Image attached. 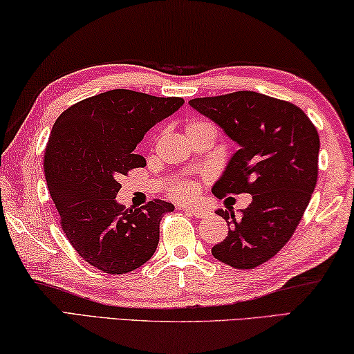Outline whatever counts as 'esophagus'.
Here are the masks:
<instances>
[{
	"mask_svg": "<svg viewBox=\"0 0 354 354\" xmlns=\"http://www.w3.org/2000/svg\"><path fill=\"white\" fill-rule=\"evenodd\" d=\"M182 209H183V212H187V213L194 214L196 218H199V219L207 218V216L209 214L208 209L202 208V207H182Z\"/></svg>",
	"mask_w": 354,
	"mask_h": 354,
	"instance_id": "1",
	"label": "esophagus"
}]
</instances>
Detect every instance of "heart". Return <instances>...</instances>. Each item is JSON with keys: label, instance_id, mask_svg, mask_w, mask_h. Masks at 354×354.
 I'll return each mask as SVG.
<instances>
[{"label": "heart", "instance_id": "b5f03b06", "mask_svg": "<svg viewBox=\"0 0 354 354\" xmlns=\"http://www.w3.org/2000/svg\"><path fill=\"white\" fill-rule=\"evenodd\" d=\"M205 129L214 130V126H213V124H209L208 121H203V120H191L187 124V133L197 132V130H205ZM167 191H169V196L174 197V199L188 201L196 194V187L189 180L180 178V180H174Z\"/></svg>", "mask_w": 354, "mask_h": 354}]
</instances>
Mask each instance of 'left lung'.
Returning <instances> with one entry per match:
<instances>
[{"instance_id":"obj_1","label":"left lung","mask_w":354,"mask_h":354,"mask_svg":"<svg viewBox=\"0 0 354 354\" xmlns=\"http://www.w3.org/2000/svg\"><path fill=\"white\" fill-rule=\"evenodd\" d=\"M189 105L209 118L239 149L213 187L216 197L249 193L234 216L218 209L228 234L212 253L234 269L269 261L292 238L317 183L320 140L300 107L257 91L196 97Z\"/></svg>"}]
</instances>
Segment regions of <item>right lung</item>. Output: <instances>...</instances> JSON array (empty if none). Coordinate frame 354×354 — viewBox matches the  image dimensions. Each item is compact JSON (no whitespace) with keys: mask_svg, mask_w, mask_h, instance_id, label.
Segmentation results:
<instances>
[{"mask_svg":"<svg viewBox=\"0 0 354 354\" xmlns=\"http://www.w3.org/2000/svg\"><path fill=\"white\" fill-rule=\"evenodd\" d=\"M182 97H157L110 90L71 105L55 120L45 149V178L62 230L93 268L127 274L151 259L160 221L169 202L141 208L116 202L120 178L146 160L133 153L142 136L183 105Z\"/></svg>","mask_w":354,"mask_h":354,"instance_id":"add662e5","label":"right lung"}]
</instances>
